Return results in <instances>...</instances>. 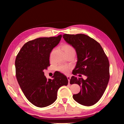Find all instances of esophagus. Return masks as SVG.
I'll use <instances>...</instances> for the list:
<instances>
[{
	"label": "esophagus",
	"mask_w": 124,
	"mask_h": 124,
	"mask_svg": "<svg viewBox=\"0 0 124 124\" xmlns=\"http://www.w3.org/2000/svg\"><path fill=\"white\" fill-rule=\"evenodd\" d=\"M67 78H68V84H70V80L71 78L69 76H68L67 77Z\"/></svg>",
	"instance_id": "obj_1"
}]
</instances>
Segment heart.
Masks as SVG:
<instances>
[{
    "label": "heart",
    "instance_id": "heart-1",
    "mask_svg": "<svg viewBox=\"0 0 124 124\" xmlns=\"http://www.w3.org/2000/svg\"><path fill=\"white\" fill-rule=\"evenodd\" d=\"M62 49L64 51L65 54L67 55H75L76 54V50L71 45L69 44H63L62 46ZM53 53V51L52 52L50 55V58H51L52 54ZM71 69V67L69 66H65V65H59L56 67V69L58 71H60L64 74H67Z\"/></svg>",
    "mask_w": 124,
    "mask_h": 124
}]
</instances>
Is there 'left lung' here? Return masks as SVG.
Returning <instances> with one entry per match:
<instances>
[{
  "instance_id": "8db88e82",
  "label": "left lung",
  "mask_w": 124,
  "mask_h": 124,
  "mask_svg": "<svg viewBox=\"0 0 124 124\" xmlns=\"http://www.w3.org/2000/svg\"><path fill=\"white\" fill-rule=\"evenodd\" d=\"M62 37L77 52L78 61L72 74L87 76L86 80L71 77L70 84H78L82 88L79 93L73 95V98L83 106H93L102 97L109 81L108 58L100 44L87 35L65 33Z\"/></svg>"
}]
</instances>
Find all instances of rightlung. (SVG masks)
<instances>
[{"instance_id": "obj_1", "label": "right lung", "mask_w": 124, "mask_h": 124, "mask_svg": "<svg viewBox=\"0 0 124 124\" xmlns=\"http://www.w3.org/2000/svg\"><path fill=\"white\" fill-rule=\"evenodd\" d=\"M62 37L60 35L28 41L16 56L15 66L18 83L26 98L37 107H46L54 103L58 89L68 85V80L62 73L56 71L52 79H47L43 72L50 66V53Z\"/></svg>"}]
</instances>
